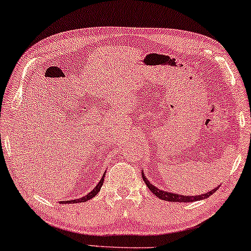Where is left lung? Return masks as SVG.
Instances as JSON below:
<instances>
[{"mask_svg": "<svg viewBox=\"0 0 251 251\" xmlns=\"http://www.w3.org/2000/svg\"><path fill=\"white\" fill-rule=\"evenodd\" d=\"M141 175H142V178H144L146 185H147L148 188L150 191H151L153 194H155L157 198H159L160 200H164V201H168V202H194V201H200V200H205L206 198H209L211 196L213 193H215V191L218 190V187L213 188V190L209 191L207 193H204V194H200V195H194V196H191V195H180V194H177V193H172V192H167V191H163L160 190V188L156 187L155 185H152L151 183L149 182L147 177L145 176V173L144 171H141Z\"/></svg>", "mask_w": 251, "mask_h": 251, "instance_id": "left-lung-1", "label": "left lung"}]
</instances>
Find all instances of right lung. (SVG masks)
<instances>
[{
    "mask_svg": "<svg viewBox=\"0 0 251 251\" xmlns=\"http://www.w3.org/2000/svg\"><path fill=\"white\" fill-rule=\"evenodd\" d=\"M104 177H105V173H104L102 178L100 179V182L98 183V185L92 190L90 193H87V194L85 196H82V198L79 199H76V200H72V201H61L60 203L63 204H73V203H82V202H86L88 201V200H91L92 198H94V196L98 194V193L100 192V190H101L102 185H103V182H104Z\"/></svg>",
    "mask_w": 251,
    "mask_h": 251,
    "instance_id": "obj_1",
    "label": "right lung"
}]
</instances>
